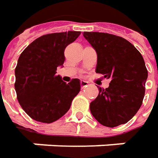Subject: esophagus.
Instances as JSON below:
<instances>
[{"label":"esophagus","mask_w":158,"mask_h":158,"mask_svg":"<svg viewBox=\"0 0 158 158\" xmlns=\"http://www.w3.org/2000/svg\"><path fill=\"white\" fill-rule=\"evenodd\" d=\"M80 85H81V88H82V89H83V88L87 87V85H88V82H86V81H81Z\"/></svg>","instance_id":"esophagus-1"}]
</instances>
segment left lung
I'll return each mask as SVG.
<instances>
[{
  "instance_id": "1",
  "label": "left lung",
  "mask_w": 158,
  "mask_h": 158,
  "mask_svg": "<svg viewBox=\"0 0 158 158\" xmlns=\"http://www.w3.org/2000/svg\"><path fill=\"white\" fill-rule=\"evenodd\" d=\"M84 38L97 52L96 73L110 79L108 88H99V95L91 102L94 118L106 127L126 123L142 104L148 78L143 57L124 38L84 32Z\"/></svg>"
}]
</instances>
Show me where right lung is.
Segmentation results:
<instances>
[{
  "label": "right lung",
  "instance_id": "1",
  "mask_svg": "<svg viewBox=\"0 0 158 158\" xmlns=\"http://www.w3.org/2000/svg\"><path fill=\"white\" fill-rule=\"evenodd\" d=\"M81 32L68 31L41 36L20 54L15 69V90L21 107L37 122H55L69 110L80 91L79 79L70 83L56 75L63 66L64 52Z\"/></svg>",
  "mask_w": 158,
  "mask_h": 158
}]
</instances>
